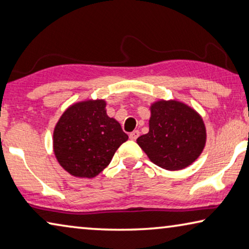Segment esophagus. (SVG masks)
<instances>
[{"mask_svg": "<svg viewBox=\"0 0 249 249\" xmlns=\"http://www.w3.org/2000/svg\"><path fill=\"white\" fill-rule=\"evenodd\" d=\"M140 136V132L139 131H133L131 134H129V139L132 141H136L137 137Z\"/></svg>", "mask_w": 249, "mask_h": 249, "instance_id": "obj_1", "label": "esophagus"}]
</instances>
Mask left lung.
Returning <instances> with one entry per match:
<instances>
[{"label":"left lung","mask_w":249,"mask_h":249,"mask_svg":"<svg viewBox=\"0 0 249 249\" xmlns=\"http://www.w3.org/2000/svg\"><path fill=\"white\" fill-rule=\"evenodd\" d=\"M149 108V131L136 141L148 159L167 171H179L194 163L206 144L202 116L175 100L154 102Z\"/></svg>","instance_id":"8db88e82"}]
</instances>
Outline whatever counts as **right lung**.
I'll list each match as a JSON object with an SVG mask.
<instances>
[{"mask_svg":"<svg viewBox=\"0 0 249 249\" xmlns=\"http://www.w3.org/2000/svg\"><path fill=\"white\" fill-rule=\"evenodd\" d=\"M128 140L121 124L106 114L104 100L77 102L55 125L53 151L58 164L75 177L93 178Z\"/></svg>","mask_w":249,"mask_h":249,"instance_id":"obj_1","label":"right lung"}]
</instances>
